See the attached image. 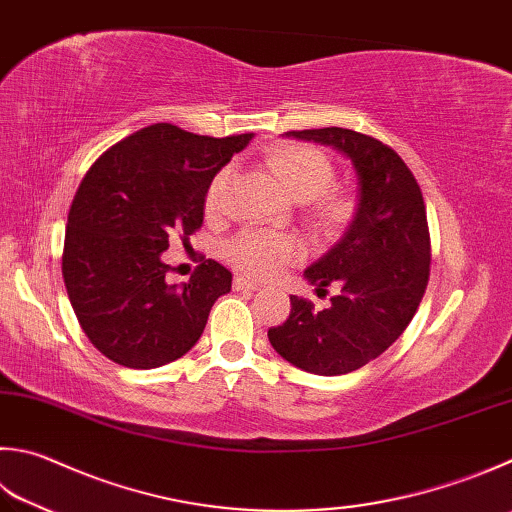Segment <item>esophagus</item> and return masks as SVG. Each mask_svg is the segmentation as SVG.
Masks as SVG:
<instances>
[{"mask_svg":"<svg viewBox=\"0 0 512 512\" xmlns=\"http://www.w3.org/2000/svg\"><path fill=\"white\" fill-rule=\"evenodd\" d=\"M234 287L236 289H249V292H256V289H260V285L254 281V278H249V276H236L234 278Z\"/></svg>","mask_w":512,"mask_h":512,"instance_id":"obj_1","label":"esophagus"}]
</instances>
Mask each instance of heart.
<instances>
[{
	"label": "heart",
	"instance_id": "heart-1",
	"mask_svg": "<svg viewBox=\"0 0 512 512\" xmlns=\"http://www.w3.org/2000/svg\"><path fill=\"white\" fill-rule=\"evenodd\" d=\"M267 167L289 198L305 202L307 214L318 225L336 227L350 211V198L343 191L330 187L334 178L332 160L312 144H278L267 153ZM231 176H234L231 167H223L211 178L205 196L209 216H218L223 211ZM225 256L231 265L247 274L276 276L287 265L296 263L303 256V249L294 240L272 234V231L247 229L229 240Z\"/></svg>",
	"mask_w": 512,
	"mask_h": 512
}]
</instances>
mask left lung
<instances>
[{"instance_id": "8db88e82", "label": "left lung", "mask_w": 512, "mask_h": 512, "mask_svg": "<svg viewBox=\"0 0 512 512\" xmlns=\"http://www.w3.org/2000/svg\"><path fill=\"white\" fill-rule=\"evenodd\" d=\"M287 136L334 147L352 160L359 205L330 252L305 269L321 292L336 283L332 305L314 310L292 296V312L269 327V343L296 368L336 376L363 368L399 339L430 276V231L421 189L399 153L365 133L325 127Z\"/></svg>"}]
</instances>
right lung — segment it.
<instances>
[{
	"instance_id": "add662e5",
	"label": "right lung",
	"mask_w": 512,
	"mask_h": 512,
	"mask_svg": "<svg viewBox=\"0 0 512 512\" xmlns=\"http://www.w3.org/2000/svg\"><path fill=\"white\" fill-rule=\"evenodd\" d=\"M252 133L196 136L173 124L144 127L93 162L69 211L62 276L84 334L113 363L151 370L187 354L231 272L205 260L169 285L162 252L202 227L211 178Z\"/></svg>"
}]
</instances>
